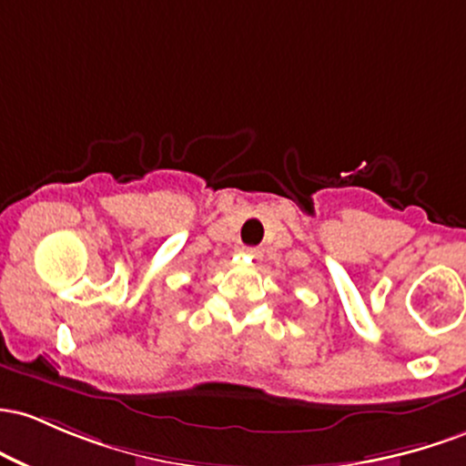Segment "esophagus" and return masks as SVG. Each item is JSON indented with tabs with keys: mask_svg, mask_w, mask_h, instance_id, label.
Returning a JSON list of instances; mask_svg holds the SVG:
<instances>
[{
	"mask_svg": "<svg viewBox=\"0 0 466 466\" xmlns=\"http://www.w3.org/2000/svg\"><path fill=\"white\" fill-rule=\"evenodd\" d=\"M244 255H247V258L253 259V261L261 259V250L259 248H244Z\"/></svg>",
	"mask_w": 466,
	"mask_h": 466,
	"instance_id": "1",
	"label": "esophagus"
}]
</instances>
